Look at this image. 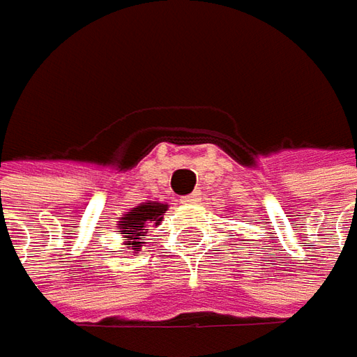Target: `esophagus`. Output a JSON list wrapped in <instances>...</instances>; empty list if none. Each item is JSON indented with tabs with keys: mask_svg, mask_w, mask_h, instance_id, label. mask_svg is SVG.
Masks as SVG:
<instances>
[{
	"mask_svg": "<svg viewBox=\"0 0 357 357\" xmlns=\"http://www.w3.org/2000/svg\"><path fill=\"white\" fill-rule=\"evenodd\" d=\"M202 199V192L197 190V192H194V194L185 195V197H181V204H185V206H192V204H197Z\"/></svg>",
	"mask_w": 357,
	"mask_h": 357,
	"instance_id": "esophagus-1",
	"label": "esophagus"
}]
</instances>
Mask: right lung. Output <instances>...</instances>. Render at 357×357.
<instances>
[{
    "mask_svg": "<svg viewBox=\"0 0 357 357\" xmlns=\"http://www.w3.org/2000/svg\"><path fill=\"white\" fill-rule=\"evenodd\" d=\"M167 211L165 204H158V202H146V204H139L130 211L123 213V218H119L117 222V229L123 234L126 238V245L133 248V250H139V245L144 243L142 238L146 236L149 224L160 225L163 220V213Z\"/></svg>",
    "mask_w": 357,
    "mask_h": 357,
    "instance_id": "add662e5",
    "label": "right lung"
}]
</instances>
